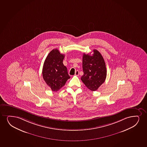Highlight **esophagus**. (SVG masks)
Returning a JSON list of instances; mask_svg holds the SVG:
<instances>
[{"mask_svg":"<svg viewBox=\"0 0 147 147\" xmlns=\"http://www.w3.org/2000/svg\"><path fill=\"white\" fill-rule=\"evenodd\" d=\"M75 76H79V71H76L75 72Z\"/></svg>","mask_w":147,"mask_h":147,"instance_id":"34e87169","label":"esophagus"}]
</instances>
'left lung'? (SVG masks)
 I'll return each mask as SVG.
<instances>
[{
    "mask_svg": "<svg viewBox=\"0 0 147 147\" xmlns=\"http://www.w3.org/2000/svg\"><path fill=\"white\" fill-rule=\"evenodd\" d=\"M92 55L84 54L82 69L84 75L81 80L92 91H95L105 80L107 71L106 65L101 54L93 50Z\"/></svg>",
    "mask_w": 147,
    "mask_h": 147,
    "instance_id": "obj_1",
    "label": "left lung"
}]
</instances>
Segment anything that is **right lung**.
I'll list each match as a JSON object with an SVG mask.
<instances>
[{
  "label": "right lung",
  "instance_id": "add662e5",
  "mask_svg": "<svg viewBox=\"0 0 147 147\" xmlns=\"http://www.w3.org/2000/svg\"><path fill=\"white\" fill-rule=\"evenodd\" d=\"M65 55L61 54L58 49L49 53L43 65L42 74L44 80L53 91H57L65 85L70 76L67 67L63 65Z\"/></svg>",
  "mask_w": 147,
  "mask_h": 147
}]
</instances>
